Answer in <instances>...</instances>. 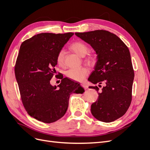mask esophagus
<instances>
[{
  "mask_svg": "<svg viewBox=\"0 0 150 150\" xmlns=\"http://www.w3.org/2000/svg\"><path fill=\"white\" fill-rule=\"evenodd\" d=\"M81 86L83 88H85V89H87V88H88V86L86 85H85V83H81Z\"/></svg>",
  "mask_w": 150,
  "mask_h": 150,
  "instance_id": "obj_1",
  "label": "esophagus"
}]
</instances>
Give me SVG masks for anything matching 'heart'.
<instances>
[{"label": "heart", "instance_id": "heart-1", "mask_svg": "<svg viewBox=\"0 0 150 150\" xmlns=\"http://www.w3.org/2000/svg\"><path fill=\"white\" fill-rule=\"evenodd\" d=\"M70 49L80 57H83L89 51V47L86 44L82 41H75L70 46ZM95 57L92 54H88L85 59V62L91 65L95 62ZM57 62L60 67H64L65 64V52L64 51H60L57 55ZM88 74V70L85 67L71 69L67 71L66 75L69 79L77 81L83 80Z\"/></svg>", "mask_w": 150, "mask_h": 150}]
</instances>
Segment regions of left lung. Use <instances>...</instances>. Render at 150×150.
<instances>
[{
    "mask_svg": "<svg viewBox=\"0 0 150 150\" xmlns=\"http://www.w3.org/2000/svg\"><path fill=\"white\" fill-rule=\"evenodd\" d=\"M75 35L90 44L98 55L95 70L88 80L106 85L91 104V114L99 121L111 122L125 114L132 101L134 70L129 48L117 36L106 30L75 33ZM89 88L99 91L97 86Z\"/></svg>",
    "mask_w": 150,
    "mask_h": 150,
    "instance_id": "1",
    "label": "left lung"
}]
</instances>
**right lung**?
Returning a JSON list of instances; mask_svg holds the SVG:
<instances>
[{
	"instance_id": "1",
	"label": "right lung",
	"mask_w": 150,
	"mask_h": 150,
	"mask_svg": "<svg viewBox=\"0 0 150 150\" xmlns=\"http://www.w3.org/2000/svg\"><path fill=\"white\" fill-rule=\"evenodd\" d=\"M43 33L22 42L15 65L22 103L31 117L44 123L58 120L65 114L71 93L85 91L79 83L61 75V83L52 86L57 55L74 35ZM57 76V75H55Z\"/></svg>"
}]
</instances>
